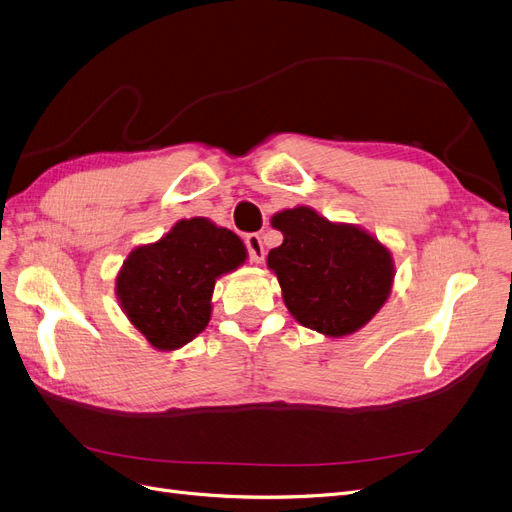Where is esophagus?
<instances>
[{"label":"esophagus","mask_w":512,"mask_h":512,"mask_svg":"<svg viewBox=\"0 0 512 512\" xmlns=\"http://www.w3.org/2000/svg\"><path fill=\"white\" fill-rule=\"evenodd\" d=\"M246 249H249V257L253 263H261L263 257H266V251H263V242L257 234H249L244 238Z\"/></svg>","instance_id":"1"}]
</instances>
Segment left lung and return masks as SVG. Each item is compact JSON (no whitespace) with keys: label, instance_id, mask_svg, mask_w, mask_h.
I'll list each match as a JSON object with an SVG mask.
<instances>
[{"label":"left lung","instance_id":"obj_1","mask_svg":"<svg viewBox=\"0 0 512 512\" xmlns=\"http://www.w3.org/2000/svg\"><path fill=\"white\" fill-rule=\"evenodd\" d=\"M285 240L268 253L282 301L297 320L327 337L363 329L388 301L394 259L386 244L352 223H335L310 206L272 217Z\"/></svg>","mask_w":512,"mask_h":512}]
</instances>
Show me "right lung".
Returning <instances> with one entry per match:
<instances>
[{
	"label": "right lung",
	"instance_id": "1",
	"mask_svg": "<svg viewBox=\"0 0 512 512\" xmlns=\"http://www.w3.org/2000/svg\"><path fill=\"white\" fill-rule=\"evenodd\" d=\"M246 257L244 242L227 227L181 219L160 240L130 251L116 276L120 308L156 350H179L211 320L217 278Z\"/></svg>",
	"mask_w": 512,
	"mask_h": 512
}]
</instances>
